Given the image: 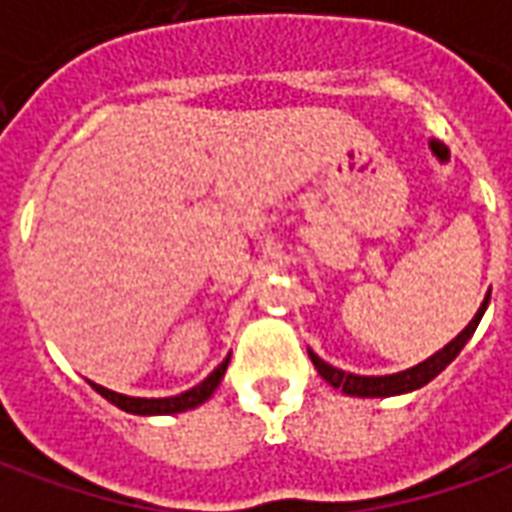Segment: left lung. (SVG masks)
Returning <instances> with one entry per match:
<instances>
[{
	"instance_id": "8db88e82",
	"label": "left lung",
	"mask_w": 512,
	"mask_h": 512,
	"mask_svg": "<svg viewBox=\"0 0 512 512\" xmlns=\"http://www.w3.org/2000/svg\"><path fill=\"white\" fill-rule=\"evenodd\" d=\"M488 299L491 296H485V301L480 304V310L474 315L469 326L463 329L452 343H447L441 351L425 359V362H419V365L408 367L403 373H392V376H354V373H345V370H337V367L326 365L321 356L312 354L310 351V359L315 370L321 373V378L326 384H332L334 389H343L345 395H356V397H392V395H406V392H414L419 386H425L428 381L439 376L444 367L450 365L455 356L461 354V348L469 343V337L474 334L477 329V323L483 318L485 307H488Z\"/></svg>"
}]
</instances>
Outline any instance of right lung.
Listing matches in <instances>:
<instances>
[{
  "instance_id": "obj_1",
  "label": "right lung",
  "mask_w": 512,
  "mask_h": 512,
  "mask_svg": "<svg viewBox=\"0 0 512 512\" xmlns=\"http://www.w3.org/2000/svg\"><path fill=\"white\" fill-rule=\"evenodd\" d=\"M227 362H230V359H224L222 365L216 367L202 384L191 386L189 392H180V395L175 397H128L120 395V392H112V389H106V386L101 384H93V381H90V384H93V389L98 395L106 397L109 403H115L117 408H123L128 414H142V417H153V414H178V411H189V408L202 406V403L216 392V386L222 384Z\"/></svg>"
}]
</instances>
